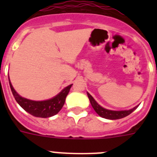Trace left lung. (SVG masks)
<instances>
[{
	"instance_id": "8db88e82",
	"label": "left lung",
	"mask_w": 157,
	"mask_h": 157,
	"mask_svg": "<svg viewBox=\"0 0 157 157\" xmlns=\"http://www.w3.org/2000/svg\"><path fill=\"white\" fill-rule=\"evenodd\" d=\"M87 96H88L89 100L90 101V104L91 105H92L93 109H94V111H95L101 117L105 118V119H108V120H119V119H122V118L126 117V116H127L128 115H130L131 112H134V111L138 107V105H137V106H135L134 108H133V109H129V110H109V109H105V108H103L102 106H101L88 92H87Z\"/></svg>"
}]
</instances>
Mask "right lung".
<instances>
[{
  "label": "right lung",
  "mask_w": 157,
  "mask_h": 157,
  "mask_svg": "<svg viewBox=\"0 0 157 157\" xmlns=\"http://www.w3.org/2000/svg\"><path fill=\"white\" fill-rule=\"evenodd\" d=\"M9 85L14 98L20 106L26 112L35 117L48 118L56 115L61 110L64 105L66 97L68 94L72 84L63 88L57 95L51 99L45 101H32L27 99L19 95L12 86L10 79L8 78Z\"/></svg>",
  "instance_id": "add662e5"
}]
</instances>
